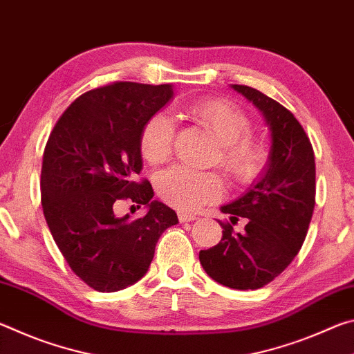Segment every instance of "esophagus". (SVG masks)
Here are the masks:
<instances>
[{
	"instance_id": "1",
	"label": "esophagus",
	"mask_w": 354,
	"mask_h": 354,
	"mask_svg": "<svg viewBox=\"0 0 354 354\" xmlns=\"http://www.w3.org/2000/svg\"><path fill=\"white\" fill-rule=\"evenodd\" d=\"M178 218L181 223H185V221H194L196 217L192 214H187V212H178Z\"/></svg>"
}]
</instances>
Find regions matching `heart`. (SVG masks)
<instances>
[{
  "instance_id": "1",
  "label": "heart",
  "mask_w": 354,
  "mask_h": 354,
  "mask_svg": "<svg viewBox=\"0 0 354 354\" xmlns=\"http://www.w3.org/2000/svg\"><path fill=\"white\" fill-rule=\"evenodd\" d=\"M187 113L218 142L217 162L232 181L248 184L261 176L268 153L259 142L250 139L251 123L247 113L223 100L196 101L187 107ZM173 136L171 118L164 112L154 113L140 133L142 158L149 164L164 162L171 153ZM156 189L167 205L192 212L206 203L217 201L223 195V181L217 173L175 165L159 173Z\"/></svg>"
}]
</instances>
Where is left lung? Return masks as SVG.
<instances>
[{
  "label": "left lung",
  "mask_w": 354,
  "mask_h": 354,
  "mask_svg": "<svg viewBox=\"0 0 354 354\" xmlns=\"http://www.w3.org/2000/svg\"><path fill=\"white\" fill-rule=\"evenodd\" d=\"M262 113L270 131V154L257 181L241 198L220 207L232 223L248 218L245 231L223 236L200 251L205 272L218 284L237 290L261 289L286 270L308 234L315 206V160L309 137L290 111L262 92L232 84Z\"/></svg>",
  "instance_id": "left-lung-1"
}]
</instances>
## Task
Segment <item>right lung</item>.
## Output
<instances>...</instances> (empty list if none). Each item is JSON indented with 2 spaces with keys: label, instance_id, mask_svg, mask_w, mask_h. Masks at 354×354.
Segmentation results:
<instances>
[{
  "label": "right lung",
  "instance_id": "add662e5",
  "mask_svg": "<svg viewBox=\"0 0 354 354\" xmlns=\"http://www.w3.org/2000/svg\"><path fill=\"white\" fill-rule=\"evenodd\" d=\"M171 84L113 82L81 95L57 120L41 164V207L51 236L77 277L98 292H117L148 272L176 212L153 200L142 171L143 124L173 98ZM131 199L145 218H117Z\"/></svg>",
  "mask_w": 354,
  "mask_h": 354
}]
</instances>
